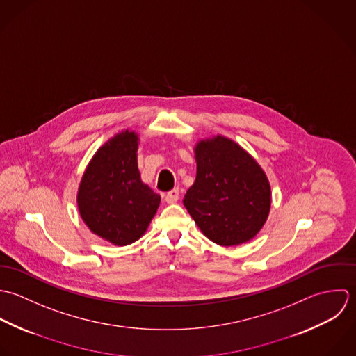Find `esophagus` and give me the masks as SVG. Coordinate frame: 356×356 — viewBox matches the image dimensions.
<instances>
[{
    "mask_svg": "<svg viewBox=\"0 0 356 356\" xmlns=\"http://www.w3.org/2000/svg\"><path fill=\"white\" fill-rule=\"evenodd\" d=\"M179 198H180V193H179L177 188L169 191V193L165 195V201H166L168 204H176V202L179 201Z\"/></svg>",
    "mask_w": 356,
    "mask_h": 356,
    "instance_id": "34e87169",
    "label": "esophagus"
}]
</instances>
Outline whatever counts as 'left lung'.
Returning <instances> with one entry per match:
<instances>
[{
  "label": "left lung",
  "mask_w": 356,
  "mask_h": 356,
  "mask_svg": "<svg viewBox=\"0 0 356 356\" xmlns=\"http://www.w3.org/2000/svg\"><path fill=\"white\" fill-rule=\"evenodd\" d=\"M197 179L183 204L200 229L221 246L257 235L271 207V188L260 165L236 143L216 136L195 147Z\"/></svg>",
  "instance_id": "left-lung-1"
}]
</instances>
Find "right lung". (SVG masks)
Returning a JSON list of instances; mask_svg holds the SVG:
<instances>
[{"label": "right lung", "mask_w": 356, "mask_h": 356, "mask_svg": "<svg viewBox=\"0 0 356 356\" xmlns=\"http://www.w3.org/2000/svg\"><path fill=\"white\" fill-rule=\"evenodd\" d=\"M138 135H115L95 154L78 190V209L89 229L125 246L138 241L156 213L161 197L140 180Z\"/></svg>", "instance_id": "add662e5"}]
</instances>
